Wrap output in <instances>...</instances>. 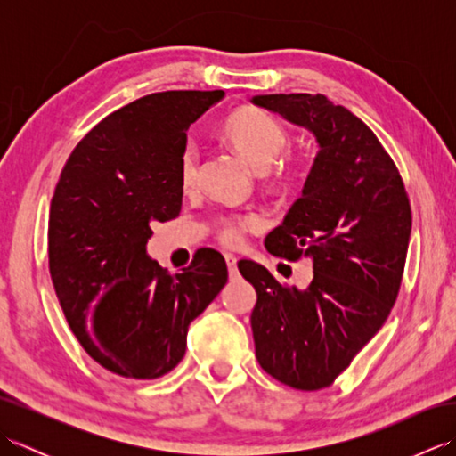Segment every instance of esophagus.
I'll list each match as a JSON object with an SVG mask.
<instances>
[{
	"instance_id": "obj_1",
	"label": "esophagus",
	"mask_w": 456,
	"mask_h": 456,
	"mask_svg": "<svg viewBox=\"0 0 456 456\" xmlns=\"http://www.w3.org/2000/svg\"><path fill=\"white\" fill-rule=\"evenodd\" d=\"M225 263H227V268H229V276L235 278L237 276V258L231 255V253H227L225 255Z\"/></svg>"
}]
</instances>
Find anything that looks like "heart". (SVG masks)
<instances>
[{
  "instance_id": "b5f03b06",
  "label": "heart",
  "mask_w": 456,
  "mask_h": 456,
  "mask_svg": "<svg viewBox=\"0 0 456 456\" xmlns=\"http://www.w3.org/2000/svg\"><path fill=\"white\" fill-rule=\"evenodd\" d=\"M219 137L256 172L273 168L289 147V134L284 125L274 119L273 115L256 108H240L231 113L219 125ZM292 168H282L273 174V180L274 183H284L292 180ZM178 182L183 191H191L198 182V152L191 144H186L180 152ZM258 217L253 213L223 216L217 219V237L221 243L237 245L245 231L255 229Z\"/></svg>"
}]
</instances>
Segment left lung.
<instances>
[{"label":"left lung","mask_w":456,"mask_h":456,"mask_svg":"<svg viewBox=\"0 0 456 456\" xmlns=\"http://www.w3.org/2000/svg\"><path fill=\"white\" fill-rule=\"evenodd\" d=\"M250 102L307 129L319 147L302 196L265 239L276 256L312 260V282L282 286L263 265L239 263L256 289L255 353L282 384L322 390L380 331L398 297L411 235L408 191L376 134L343 105L322 94Z\"/></svg>","instance_id":"8db88e82"}]
</instances>
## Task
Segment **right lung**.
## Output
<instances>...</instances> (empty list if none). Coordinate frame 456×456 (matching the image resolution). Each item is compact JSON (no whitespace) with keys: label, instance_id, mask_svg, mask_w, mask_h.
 Wrapping results in <instances>:
<instances>
[{"label":"right lung","instance_id":"add662e5","mask_svg":"<svg viewBox=\"0 0 456 456\" xmlns=\"http://www.w3.org/2000/svg\"><path fill=\"white\" fill-rule=\"evenodd\" d=\"M225 92H159L123 105L66 160L48 216V268L66 322L110 372L152 380L186 354L188 327L227 284L217 250L170 276L147 255L154 221L178 217V159Z\"/></svg>","mask_w":456,"mask_h":456}]
</instances>
